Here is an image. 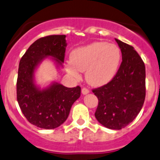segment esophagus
<instances>
[{"mask_svg":"<svg viewBox=\"0 0 160 160\" xmlns=\"http://www.w3.org/2000/svg\"><path fill=\"white\" fill-rule=\"evenodd\" d=\"M81 92H82L83 94H87V93H89V90L88 89H86V88H83V89H81Z\"/></svg>","mask_w":160,"mask_h":160,"instance_id":"esophagus-1","label":"esophagus"}]
</instances>
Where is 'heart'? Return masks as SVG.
Masks as SVG:
<instances>
[{"instance_id": "1", "label": "heart", "mask_w": 160, "mask_h": 160, "mask_svg": "<svg viewBox=\"0 0 160 160\" xmlns=\"http://www.w3.org/2000/svg\"><path fill=\"white\" fill-rule=\"evenodd\" d=\"M122 61V52L117 45L106 42H93L74 49L67 71L79 79L80 72L85 71L87 82L93 87L103 86L113 80Z\"/></svg>"}]
</instances>
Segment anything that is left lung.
<instances>
[{"label": "left lung", "mask_w": 160, "mask_h": 160, "mask_svg": "<svg viewBox=\"0 0 160 160\" xmlns=\"http://www.w3.org/2000/svg\"><path fill=\"white\" fill-rule=\"evenodd\" d=\"M122 62L113 80L93 89L98 99L94 116L107 128L121 130L134 120L145 98V67L134 48L117 39Z\"/></svg>", "instance_id": "1"}]
</instances>
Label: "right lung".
I'll list each match as a JSON object with an SVG mask.
<instances>
[{
    "mask_svg": "<svg viewBox=\"0 0 160 160\" xmlns=\"http://www.w3.org/2000/svg\"><path fill=\"white\" fill-rule=\"evenodd\" d=\"M67 45L66 35L41 38L28 48L19 62L17 101L27 120L40 128L54 129L62 125L80 96V86L67 88L53 82L40 89L35 84V70L44 59L52 58L58 68L62 67Z\"/></svg>",
    "mask_w": 160,
    "mask_h": 160,
    "instance_id": "add662e5",
    "label": "right lung"
}]
</instances>
